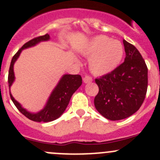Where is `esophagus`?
<instances>
[{"label": "esophagus", "mask_w": 160, "mask_h": 160, "mask_svg": "<svg viewBox=\"0 0 160 160\" xmlns=\"http://www.w3.org/2000/svg\"><path fill=\"white\" fill-rule=\"evenodd\" d=\"M83 82L84 83H89V82H92V78L90 76H88V75H85L83 78Z\"/></svg>", "instance_id": "obj_1"}]
</instances>
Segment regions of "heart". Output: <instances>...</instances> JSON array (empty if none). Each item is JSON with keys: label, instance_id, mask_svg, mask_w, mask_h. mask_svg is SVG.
<instances>
[{"label": "heart", "instance_id": "obj_1", "mask_svg": "<svg viewBox=\"0 0 160 160\" xmlns=\"http://www.w3.org/2000/svg\"><path fill=\"white\" fill-rule=\"evenodd\" d=\"M82 53L89 58L88 67L92 73L104 75L118 67L124 56V47L119 41L108 36H99L92 39Z\"/></svg>", "mask_w": 160, "mask_h": 160}]
</instances>
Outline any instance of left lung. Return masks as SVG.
<instances>
[{
  "label": "left lung",
  "instance_id": "obj_1",
  "mask_svg": "<svg viewBox=\"0 0 160 160\" xmlns=\"http://www.w3.org/2000/svg\"><path fill=\"white\" fill-rule=\"evenodd\" d=\"M126 53L124 62L114 71L96 78L99 92L94 99L95 107L110 121L132 116L139 110L148 88V68L134 46L123 40Z\"/></svg>",
  "mask_w": 160,
  "mask_h": 160
}]
</instances>
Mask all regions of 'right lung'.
Wrapping results in <instances>:
<instances>
[{"instance_id": "right-lung-1", "label": "right lung", "mask_w": 160, "mask_h": 160, "mask_svg": "<svg viewBox=\"0 0 160 160\" xmlns=\"http://www.w3.org/2000/svg\"><path fill=\"white\" fill-rule=\"evenodd\" d=\"M49 39H50V36L48 34L34 38L25 43L22 47V48L19 49L18 51L14 55L12 62H11L8 72L9 89L15 81L14 64L18 58L22 50L28 48V47H34L39 42H42V41H47ZM82 83V77L79 75H64L50 94L43 109L36 113H30V112L27 111L26 109L23 108L21 104L14 99L11 92L10 96L17 109L27 118L31 121H36V122H50V121H53L58 119L63 114L68 105L71 97L72 96L73 93L81 86Z\"/></svg>"}]
</instances>
